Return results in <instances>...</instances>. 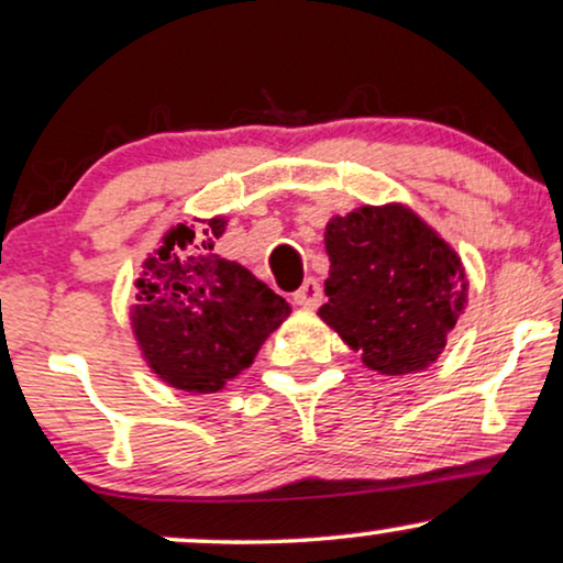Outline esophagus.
<instances>
[{
    "mask_svg": "<svg viewBox=\"0 0 563 563\" xmlns=\"http://www.w3.org/2000/svg\"><path fill=\"white\" fill-rule=\"evenodd\" d=\"M321 300H323V289H321V284H318V279H305L302 287L292 295V302L302 310L318 308Z\"/></svg>",
    "mask_w": 563,
    "mask_h": 563,
    "instance_id": "esophagus-1",
    "label": "esophagus"
}]
</instances>
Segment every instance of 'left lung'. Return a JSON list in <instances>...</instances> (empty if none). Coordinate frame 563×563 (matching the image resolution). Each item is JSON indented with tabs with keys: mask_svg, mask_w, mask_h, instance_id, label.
<instances>
[{
	"mask_svg": "<svg viewBox=\"0 0 563 563\" xmlns=\"http://www.w3.org/2000/svg\"><path fill=\"white\" fill-rule=\"evenodd\" d=\"M329 302L318 310L371 371L428 367L467 302L460 255L407 206H363L325 224Z\"/></svg>",
	"mask_w": 563,
	"mask_h": 563,
	"instance_id": "1",
	"label": "left lung"
}]
</instances>
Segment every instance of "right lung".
Segmentation results:
<instances>
[{
	"label": "right lung",
	"mask_w": 563,
	"mask_h": 563,
	"mask_svg": "<svg viewBox=\"0 0 563 563\" xmlns=\"http://www.w3.org/2000/svg\"><path fill=\"white\" fill-rule=\"evenodd\" d=\"M224 229L221 217L200 232L187 224L169 229L135 284L130 321L137 346L151 371L183 391H221L292 313L245 266L213 253Z\"/></svg>",
	"instance_id": "1"
}]
</instances>
